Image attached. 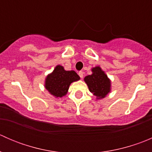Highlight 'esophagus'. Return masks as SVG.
Here are the masks:
<instances>
[{
	"mask_svg": "<svg viewBox=\"0 0 152 152\" xmlns=\"http://www.w3.org/2000/svg\"><path fill=\"white\" fill-rule=\"evenodd\" d=\"M79 76H80L81 79H82V78H83V76H84V72L83 71H79Z\"/></svg>",
	"mask_w": 152,
	"mask_h": 152,
	"instance_id": "esophagus-1",
	"label": "esophagus"
}]
</instances>
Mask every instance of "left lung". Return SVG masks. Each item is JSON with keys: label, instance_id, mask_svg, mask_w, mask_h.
<instances>
[{"label": "left lung", "instance_id": "obj_1", "mask_svg": "<svg viewBox=\"0 0 152 152\" xmlns=\"http://www.w3.org/2000/svg\"><path fill=\"white\" fill-rule=\"evenodd\" d=\"M92 72L93 73L85 76L84 80L88 86L89 90L96 96V99H104L111 90L110 79L99 66L93 67Z\"/></svg>", "mask_w": 152, "mask_h": 152}]
</instances>
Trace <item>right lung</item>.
<instances>
[{
  "mask_svg": "<svg viewBox=\"0 0 152 152\" xmlns=\"http://www.w3.org/2000/svg\"><path fill=\"white\" fill-rule=\"evenodd\" d=\"M80 79L74 70H65L61 65H56L45 79V87L56 98H62L67 94L70 85Z\"/></svg>",
  "mask_w": 152,
  "mask_h": 152,
  "instance_id": "1",
  "label": "right lung"
}]
</instances>
